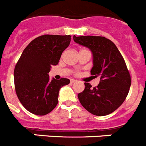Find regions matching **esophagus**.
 Instances as JSON below:
<instances>
[{"mask_svg":"<svg viewBox=\"0 0 146 146\" xmlns=\"http://www.w3.org/2000/svg\"><path fill=\"white\" fill-rule=\"evenodd\" d=\"M77 82V80H73V79L71 80V82H72V83H74V82Z\"/></svg>","mask_w":146,"mask_h":146,"instance_id":"34e87169","label":"esophagus"}]
</instances>
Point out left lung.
I'll use <instances>...</instances> for the list:
<instances>
[{"mask_svg":"<svg viewBox=\"0 0 146 146\" xmlns=\"http://www.w3.org/2000/svg\"><path fill=\"white\" fill-rule=\"evenodd\" d=\"M76 43L88 47L93 54L91 74L100 78L97 86L85 82L78 94L82 107L98 116L110 114L123 104L129 91L131 77L123 56L112 41L103 36H73Z\"/></svg>","mask_w":146,"mask_h":146,"instance_id":"left-lung-1","label":"left lung"}]
</instances>
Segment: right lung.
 <instances>
[{"label":"right lung","mask_w":146,"mask_h":146,"mask_svg":"<svg viewBox=\"0 0 146 146\" xmlns=\"http://www.w3.org/2000/svg\"><path fill=\"white\" fill-rule=\"evenodd\" d=\"M70 42L69 35H43L23 50L15 66L14 79L17 96L30 113L37 115L50 113L58 102L60 88L69 84V79L50 80L48 74Z\"/></svg>","instance_id":"add662e5"}]
</instances>
